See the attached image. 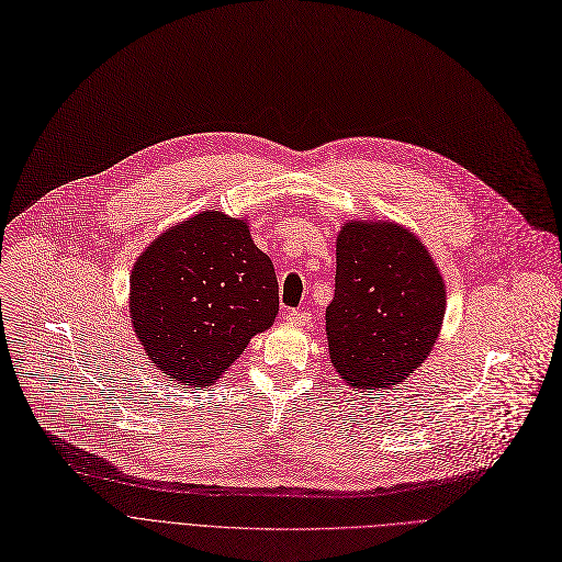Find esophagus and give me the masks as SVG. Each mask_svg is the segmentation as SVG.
<instances>
[{
    "label": "esophagus",
    "instance_id": "1",
    "mask_svg": "<svg viewBox=\"0 0 562 562\" xmlns=\"http://www.w3.org/2000/svg\"><path fill=\"white\" fill-rule=\"evenodd\" d=\"M285 319L292 325H308L311 323V313L302 311V308H288L285 311Z\"/></svg>",
    "mask_w": 562,
    "mask_h": 562
}]
</instances>
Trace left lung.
Segmentation results:
<instances>
[{"label": "left lung", "mask_w": 562, "mask_h": 562, "mask_svg": "<svg viewBox=\"0 0 562 562\" xmlns=\"http://www.w3.org/2000/svg\"><path fill=\"white\" fill-rule=\"evenodd\" d=\"M446 290L420 239L395 224H345L327 306L331 363L355 389L380 391L418 368L441 329Z\"/></svg>", "instance_id": "1"}]
</instances>
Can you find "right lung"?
I'll list each match as a JSON object with an SVG mask.
<instances>
[{
    "instance_id": "add662e5",
    "label": "right lung",
    "mask_w": 562,
    "mask_h": 562,
    "mask_svg": "<svg viewBox=\"0 0 562 562\" xmlns=\"http://www.w3.org/2000/svg\"><path fill=\"white\" fill-rule=\"evenodd\" d=\"M279 313L270 256L245 220L203 212L155 243L130 277V315L150 361L184 386H207Z\"/></svg>"
}]
</instances>
